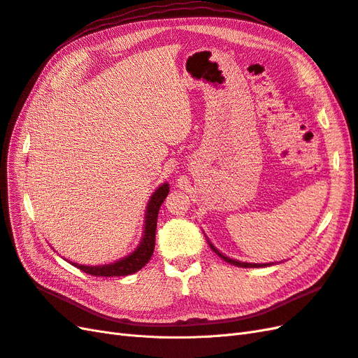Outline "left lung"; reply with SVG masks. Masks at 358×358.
I'll return each mask as SVG.
<instances>
[{"label": "left lung", "instance_id": "1", "mask_svg": "<svg viewBox=\"0 0 358 358\" xmlns=\"http://www.w3.org/2000/svg\"><path fill=\"white\" fill-rule=\"evenodd\" d=\"M208 244H210V248L213 249V252H216L222 259L229 262L231 265H237V267H243V268H258V267H267V265H271V264H250V262H241V261H237V259H231V258H228V257H224L223 253H220L216 248L213 246V244H211L210 241H208Z\"/></svg>", "mask_w": 358, "mask_h": 358}]
</instances>
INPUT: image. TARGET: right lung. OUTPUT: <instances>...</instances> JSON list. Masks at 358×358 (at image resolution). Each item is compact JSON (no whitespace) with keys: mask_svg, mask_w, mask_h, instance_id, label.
I'll list each match as a JSON object with an SVG mask.
<instances>
[{"mask_svg":"<svg viewBox=\"0 0 358 358\" xmlns=\"http://www.w3.org/2000/svg\"><path fill=\"white\" fill-rule=\"evenodd\" d=\"M169 193V185L165 182L162 185L155 193H152L147 211H145V227H144V236H142V240L139 243V246L136 248L135 252H131L127 255L126 258H122L120 261L110 262L106 265H80L75 264V267L79 270H83L87 274L91 275H97V278H114V275H129L139 271L144 265L150 261L152 257V252H155V244H156V227H157V216H159V210L160 206L165 201Z\"/></svg>","mask_w":358,"mask_h":358,"instance_id":"1","label":"right lung"}]
</instances>
